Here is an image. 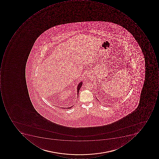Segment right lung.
Masks as SVG:
<instances>
[{"label": "right lung", "mask_w": 159, "mask_h": 159, "mask_svg": "<svg viewBox=\"0 0 159 159\" xmlns=\"http://www.w3.org/2000/svg\"><path fill=\"white\" fill-rule=\"evenodd\" d=\"M82 84H83V83L82 82H80V83L78 85V86H77V94H78V93H79V90H80V89L81 88V86H82ZM72 107H67L66 108H68V109H70V108H71Z\"/></svg>", "instance_id": "right-lung-1"}]
</instances>
